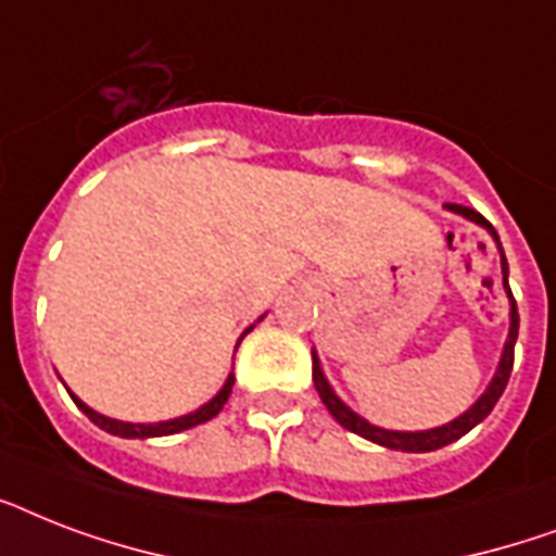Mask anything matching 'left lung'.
I'll return each mask as SVG.
<instances>
[{"instance_id": "8db88e82", "label": "left lung", "mask_w": 556, "mask_h": 556, "mask_svg": "<svg viewBox=\"0 0 556 556\" xmlns=\"http://www.w3.org/2000/svg\"><path fill=\"white\" fill-rule=\"evenodd\" d=\"M444 207H447L450 213H456V216L467 218V222H473V225L484 227V230L491 233V239L496 242V251H500L502 286H505V294H508V303H510L508 340H505V349H502L500 366H496V375L491 378L488 389H484L482 395L476 397V404L470 406V409H465V413L458 415V418H453V421H447V424H441V427H432V430H415V432L383 430V427H375V424H369L366 418H361V415H357L352 406H346L343 401H340L338 392L331 389V383L326 380V375H323L320 357H317V352H312L314 387H317V392H320L326 409L334 415V421H338L340 427H346L349 432H357L361 439L375 441V444H380V447L401 450V453H430V450L447 447V444L458 441L462 435H467V432L473 430L476 424H482L484 418L491 415V409L496 406V401L502 397L505 387H508L510 369H514V343H517V334H519V314H517V303H514V294H510L508 260H505V251H502L500 236H496V230H493L491 222H488L482 213H476L473 207H465V204H444Z\"/></svg>"}]
</instances>
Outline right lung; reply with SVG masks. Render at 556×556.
Instances as JSON below:
<instances>
[{
	"label": "right lung",
	"mask_w": 556,
	"mask_h": 556,
	"mask_svg": "<svg viewBox=\"0 0 556 556\" xmlns=\"http://www.w3.org/2000/svg\"><path fill=\"white\" fill-rule=\"evenodd\" d=\"M260 320H262V317H260ZM253 326H256V323H253ZM253 326H251V329L242 331V338H244V334H248V331H253ZM242 338L236 340V349H239ZM233 380H236L233 371H230V375H227V380H225V387L218 389L216 395L210 397L207 404H201L199 409H192V413L178 415V418H169V421H159V424L117 421V418H109V415L94 413V409H91L89 404H83L80 397L74 395V392H68V395H72V401L77 406H80L83 413L89 415V421L98 424L100 430L112 432V435H121V439H159V435H176V432H181V430H190V427H195V424L210 421L213 415L222 413V406L227 404V397H230V392H233Z\"/></svg>",
	"instance_id": "add662e5"
}]
</instances>
